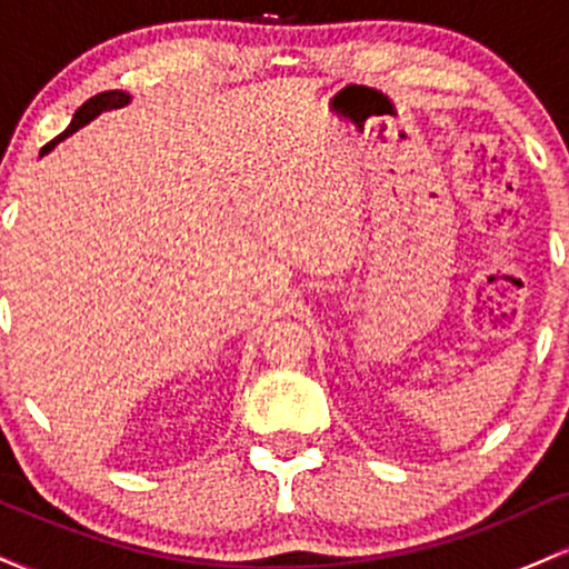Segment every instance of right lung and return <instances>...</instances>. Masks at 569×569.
Returning <instances> with one entry per match:
<instances>
[{
	"label": "right lung",
	"instance_id": "1",
	"mask_svg": "<svg viewBox=\"0 0 569 569\" xmlns=\"http://www.w3.org/2000/svg\"><path fill=\"white\" fill-rule=\"evenodd\" d=\"M126 103H128V96H126V93H120V90H109V93H98V96H93V98H88V101H84L82 107L77 109V114H74V120H71V126H69L67 130H63L61 136H56L53 141L44 143V147H42V154H48L50 149H53L58 141H63V139H67V136L74 133V130H80V128L84 126V122L93 120L96 114L107 112V109L126 107Z\"/></svg>",
	"mask_w": 569,
	"mask_h": 569
}]
</instances>
